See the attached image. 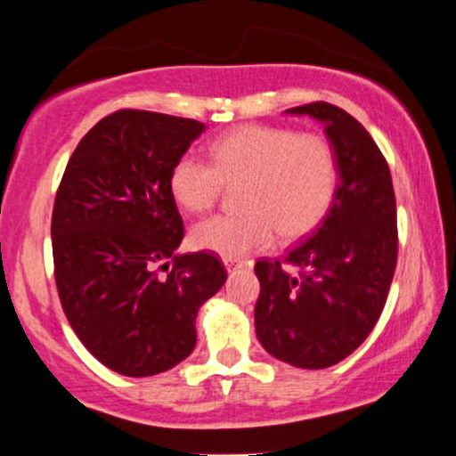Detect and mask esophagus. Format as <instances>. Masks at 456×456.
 I'll return each instance as SVG.
<instances>
[{
	"label": "esophagus",
	"mask_w": 456,
	"mask_h": 456,
	"mask_svg": "<svg viewBox=\"0 0 456 456\" xmlns=\"http://www.w3.org/2000/svg\"><path fill=\"white\" fill-rule=\"evenodd\" d=\"M224 268H233V265H242V259H223Z\"/></svg>",
	"instance_id": "obj_1"
}]
</instances>
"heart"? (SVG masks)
Returning a JSON list of instances; mask_svg holds the SVG:
<instances>
[{"label":"heart","instance_id":"obj_1","mask_svg":"<svg viewBox=\"0 0 456 456\" xmlns=\"http://www.w3.org/2000/svg\"><path fill=\"white\" fill-rule=\"evenodd\" d=\"M212 165L182 156L171 167L169 191L186 212H206L223 184H242L240 214L212 216L191 229L197 250L240 259L302 238L322 223L338 188V160L322 134L281 126H240L210 145Z\"/></svg>","mask_w":456,"mask_h":456}]
</instances>
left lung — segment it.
Masks as SVG:
<instances>
[{
	"label": "left lung",
	"mask_w": 456,
	"mask_h": 456,
	"mask_svg": "<svg viewBox=\"0 0 456 456\" xmlns=\"http://www.w3.org/2000/svg\"><path fill=\"white\" fill-rule=\"evenodd\" d=\"M323 124L338 160V188L319 227L282 263L255 264L261 291L255 332L270 355L297 369H328L375 328L396 268V201L388 162L362 124L343 109H287Z\"/></svg>",
	"instance_id": "8db88e82"
}]
</instances>
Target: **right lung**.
Wrapping results in <instances>:
<instances>
[{"instance_id": "obj_1", "label": "right lung", "mask_w": 456, "mask_h": 456, "mask_svg": "<svg viewBox=\"0 0 456 456\" xmlns=\"http://www.w3.org/2000/svg\"><path fill=\"white\" fill-rule=\"evenodd\" d=\"M203 130L197 119L137 109L107 115L77 145L57 191L61 308L87 352L126 378L188 358L199 308L227 281L212 253H177L184 223L169 174Z\"/></svg>"}]
</instances>
